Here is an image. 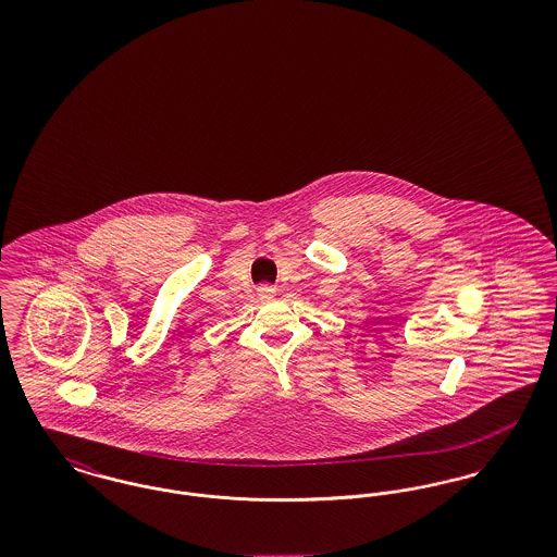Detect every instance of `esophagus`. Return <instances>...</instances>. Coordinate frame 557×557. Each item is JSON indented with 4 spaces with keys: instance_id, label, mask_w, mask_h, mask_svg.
Here are the masks:
<instances>
[{
    "instance_id": "esophagus-1",
    "label": "esophagus",
    "mask_w": 557,
    "mask_h": 557,
    "mask_svg": "<svg viewBox=\"0 0 557 557\" xmlns=\"http://www.w3.org/2000/svg\"><path fill=\"white\" fill-rule=\"evenodd\" d=\"M275 294H277V290H275L273 286H267L265 284V286H261V288H259V296H261L263 300H271Z\"/></svg>"
}]
</instances>
